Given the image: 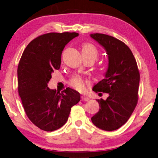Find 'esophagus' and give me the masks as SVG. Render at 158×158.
Masks as SVG:
<instances>
[{"label": "esophagus", "instance_id": "1", "mask_svg": "<svg viewBox=\"0 0 158 158\" xmlns=\"http://www.w3.org/2000/svg\"><path fill=\"white\" fill-rule=\"evenodd\" d=\"M81 100L84 101V102H87V101L89 100V98L88 97H86V96H82Z\"/></svg>", "mask_w": 158, "mask_h": 158}]
</instances>
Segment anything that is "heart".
<instances>
[{
	"label": "heart",
	"mask_w": 158,
	"mask_h": 158,
	"mask_svg": "<svg viewBox=\"0 0 158 158\" xmlns=\"http://www.w3.org/2000/svg\"><path fill=\"white\" fill-rule=\"evenodd\" d=\"M82 58H91L95 61L99 57V52L94 44L85 43L82 45ZM68 85L80 93H84L89 87L90 83L87 79L82 78V76L75 75L68 81Z\"/></svg>",
	"instance_id": "heart-1"
}]
</instances>
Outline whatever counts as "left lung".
Masks as SVG:
<instances>
[{
	"label": "left lung",
	"mask_w": 158,
	"mask_h": 158,
	"mask_svg": "<svg viewBox=\"0 0 158 158\" xmlns=\"http://www.w3.org/2000/svg\"><path fill=\"white\" fill-rule=\"evenodd\" d=\"M91 37L105 49L109 57L105 78L93 91L109 95L106 100H98L100 108L91 121L99 129L111 131L124 125L134 111L138 101L139 72L132 52L123 41L103 34H92Z\"/></svg>",
	"instance_id": "obj_1"
}]
</instances>
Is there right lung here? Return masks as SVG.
Segmentation results:
<instances>
[{"label":"right lung","mask_w":158,"mask_h":158,"mask_svg":"<svg viewBox=\"0 0 158 158\" xmlns=\"http://www.w3.org/2000/svg\"><path fill=\"white\" fill-rule=\"evenodd\" d=\"M78 35L76 32L48 33L28 44L18 66V91L31 123L45 131H53L67 123L71 108L80 95L67 88L61 93L47 87L52 73L60 69L62 50Z\"/></svg>","instance_id":"obj_1"}]
</instances>
